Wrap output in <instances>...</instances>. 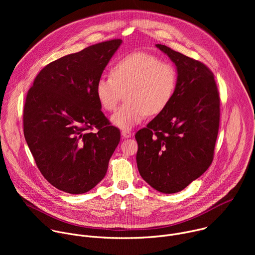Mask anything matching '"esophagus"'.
I'll return each instance as SVG.
<instances>
[{"label":"esophagus","mask_w":255,"mask_h":255,"mask_svg":"<svg viewBox=\"0 0 255 255\" xmlns=\"http://www.w3.org/2000/svg\"><path fill=\"white\" fill-rule=\"evenodd\" d=\"M121 134H122V136H123L124 138H129V137H131V135H132V133H131L129 130H122Z\"/></svg>","instance_id":"esophagus-1"}]
</instances>
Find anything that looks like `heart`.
Returning a JSON list of instances; mask_svg holds the SVG:
<instances>
[{
    "label": "heart",
    "mask_w": 255,
    "mask_h": 255,
    "mask_svg": "<svg viewBox=\"0 0 255 255\" xmlns=\"http://www.w3.org/2000/svg\"><path fill=\"white\" fill-rule=\"evenodd\" d=\"M177 74L172 64L146 52L130 53L111 68V77L96 83V96L106 111H114L126 95V102L112 116L117 127L128 130L147 114L161 113L170 103L176 88Z\"/></svg>",
    "instance_id": "obj_1"
}]
</instances>
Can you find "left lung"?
I'll return each mask as SVG.
<instances>
[{
	"label": "left lung",
	"instance_id": "obj_1",
	"mask_svg": "<svg viewBox=\"0 0 255 255\" xmlns=\"http://www.w3.org/2000/svg\"><path fill=\"white\" fill-rule=\"evenodd\" d=\"M175 64L174 95L164 110L136 135L137 167L156 191L187 188L211 165L220 123V97L203 62L156 44Z\"/></svg>",
	"mask_w": 255,
	"mask_h": 255
}]
</instances>
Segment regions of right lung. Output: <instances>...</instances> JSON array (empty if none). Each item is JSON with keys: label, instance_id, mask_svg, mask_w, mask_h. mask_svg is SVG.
I'll use <instances>...</instances> for the list:
<instances>
[{"label": "right lung", "instance_id": "add662e5", "mask_svg": "<svg viewBox=\"0 0 255 255\" xmlns=\"http://www.w3.org/2000/svg\"><path fill=\"white\" fill-rule=\"evenodd\" d=\"M121 43L104 41L50 62L27 93L26 142L42 175L62 192L79 195L96 187L119 144L120 131L101 111L95 89Z\"/></svg>", "mask_w": 255, "mask_h": 255}]
</instances>
